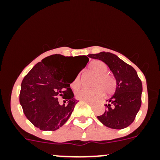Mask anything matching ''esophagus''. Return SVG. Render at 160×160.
I'll use <instances>...</instances> for the list:
<instances>
[{
	"label": "esophagus",
	"instance_id": "obj_1",
	"mask_svg": "<svg viewBox=\"0 0 160 160\" xmlns=\"http://www.w3.org/2000/svg\"><path fill=\"white\" fill-rule=\"evenodd\" d=\"M85 102H87V103H89V104H94V102H90V101H85Z\"/></svg>",
	"mask_w": 160,
	"mask_h": 160
}]
</instances>
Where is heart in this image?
I'll use <instances>...</instances> for the list:
<instances>
[{
  "mask_svg": "<svg viewBox=\"0 0 160 160\" xmlns=\"http://www.w3.org/2000/svg\"><path fill=\"white\" fill-rule=\"evenodd\" d=\"M89 69L95 75L92 89H78L75 95L78 99L84 101H95L103 96L104 91L106 94H112L117 88V80L111 74H108V67L100 60H95L89 65ZM73 89H78L80 86V74L77 75L71 84Z\"/></svg>",
  "mask_w": 160,
  "mask_h": 160,
  "instance_id": "obj_1",
  "label": "heart"
}]
</instances>
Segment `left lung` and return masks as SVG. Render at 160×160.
Listing matches in <instances>:
<instances>
[{"label":"left lung","instance_id":"left-lung-1","mask_svg":"<svg viewBox=\"0 0 160 160\" xmlns=\"http://www.w3.org/2000/svg\"><path fill=\"white\" fill-rule=\"evenodd\" d=\"M88 56L104 62L117 80L114 94L105 104L107 111L97 118L107 127H128L135 120L141 105L142 83L136 71L113 53L101 52Z\"/></svg>","mask_w":160,"mask_h":160}]
</instances>
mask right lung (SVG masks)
Here are the masks:
<instances>
[{
  "label": "right lung",
  "mask_w": 160,
  "mask_h": 160,
  "mask_svg": "<svg viewBox=\"0 0 160 160\" xmlns=\"http://www.w3.org/2000/svg\"><path fill=\"white\" fill-rule=\"evenodd\" d=\"M84 59L82 68L67 80L68 65L72 57L52 55L33 67L21 84L19 102L25 117L43 131H55L68 120L75 104L74 93L70 87L80 71L86 67L89 58ZM64 99L61 104L58 98Z\"/></svg>",
  "instance_id": "right-lung-1"
}]
</instances>
